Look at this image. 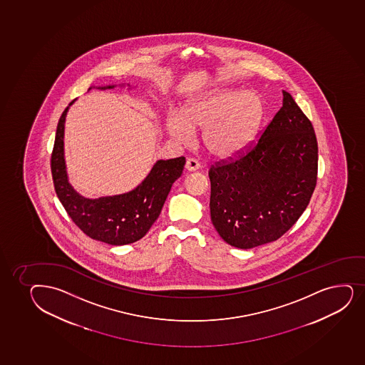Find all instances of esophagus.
<instances>
[{"label":"esophagus","instance_id":"34e87169","mask_svg":"<svg viewBox=\"0 0 365 365\" xmlns=\"http://www.w3.org/2000/svg\"><path fill=\"white\" fill-rule=\"evenodd\" d=\"M185 168L189 172H195V170H198L201 168V164L198 163L197 160H195V158H189V160H186Z\"/></svg>","mask_w":365,"mask_h":365}]
</instances>
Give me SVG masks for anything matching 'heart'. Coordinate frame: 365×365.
Listing matches in <instances>:
<instances>
[{
    "label": "heart",
    "instance_id": "obj_1",
    "mask_svg": "<svg viewBox=\"0 0 365 365\" xmlns=\"http://www.w3.org/2000/svg\"><path fill=\"white\" fill-rule=\"evenodd\" d=\"M264 114L255 93L219 90L190 101L180 114L167 118V131L180 143L192 141L193 131L203 130L207 151L219 158L239 155L251 143Z\"/></svg>",
    "mask_w": 365,
    "mask_h": 365
}]
</instances>
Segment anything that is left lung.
<instances>
[{"label":"left lung","mask_w":365,"mask_h":365,"mask_svg":"<svg viewBox=\"0 0 365 365\" xmlns=\"http://www.w3.org/2000/svg\"><path fill=\"white\" fill-rule=\"evenodd\" d=\"M237 157L210 169V219L225 242L248 250L280 239L309 205L318 179L314 128L292 96Z\"/></svg>","instance_id":"8db88e82"}]
</instances>
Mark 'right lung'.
<instances>
[{
	"instance_id": "right-lung-1",
	"label": "right lung",
	"mask_w": 365,
	"mask_h": 365,
	"mask_svg": "<svg viewBox=\"0 0 365 365\" xmlns=\"http://www.w3.org/2000/svg\"><path fill=\"white\" fill-rule=\"evenodd\" d=\"M110 88L114 86L101 88ZM69 106L59 118L51 155V172L59 201L88 237L113 246L136 242L160 217L172 185L182 174L185 157L158 160L146 179L130 192L95 200L83 197L69 184L64 162V122Z\"/></svg>"
}]
</instances>
